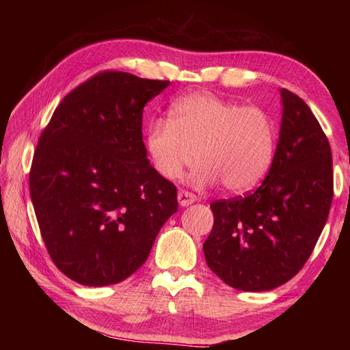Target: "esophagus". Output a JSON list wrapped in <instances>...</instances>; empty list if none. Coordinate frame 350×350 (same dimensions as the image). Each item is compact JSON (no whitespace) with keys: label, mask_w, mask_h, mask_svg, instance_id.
I'll return each mask as SVG.
<instances>
[{"label":"esophagus","mask_w":350,"mask_h":350,"mask_svg":"<svg viewBox=\"0 0 350 350\" xmlns=\"http://www.w3.org/2000/svg\"><path fill=\"white\" fill-rule=\"evenodd\" d=\"M177 199H179V204L182 206H188L193 202H196L198 196L196 194H193L191 191H187V189H179V193H177Z\"/></svg>","instance_id":"obj_1"}]
</instances>
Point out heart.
<instances>
[{"label":"heart","mask_w":350,"mask_h":350,"mask_svg":"<svg viewBox=\"0 0 350 350\" xmlns=\"http://www.w3.org/2000/svg\"><path fill=\"white\" fill-rule=\"evenodd\" d=\"M146 148L165 179H179L196 154L194 182L219 180L230 193H245L264 179L273 162L276 128L260 106L198 92L177 100L170 118L151 122Z\"/></svg>","instance_id":"obj_1"}]
</instances>
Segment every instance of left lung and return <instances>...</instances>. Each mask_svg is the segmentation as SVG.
<instances>
[{"instance_id": "left-lung-1", "label": "left lung", "mask_w": 350, "mask_h": 350, "mask_svg": "<svg viewBox=\"0 0 350 350\" xmlns=\"http://www.w3.org/2000/svg\"><path fill=\"white\" fill-rule=\"evenodd\" d=\"M282 122L269 174L244 196L210 204L206 265L244 292L271 290L298 273L317 245L334 198L332 151L309 106L281 90Z\"/></svg>"}]
</instances>
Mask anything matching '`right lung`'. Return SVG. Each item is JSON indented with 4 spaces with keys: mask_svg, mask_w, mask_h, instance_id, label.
Returning <instances> with one entry per match:
<instances>
[{
    "mask_svg": "<svg viewBox=\"0 0 350 350\" xmlns=\"http://www.w3.org/2000/svg\"><path fill=\"white\" fill-rule=\"evenodd\" d=\"M168 85L103 70L70 91L41 133L29 189L47 253L69 280H126L177 211L176 185L151 167L142 139L145 105Z\"/></svg>",
    "mask_w": 350,
    "mask_h": 350,
    "instance_id": "1",
    "label": "right lung"
}]
</instances>
